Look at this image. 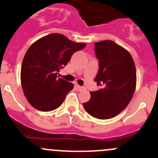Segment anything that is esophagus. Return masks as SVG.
Segmentation results:
<instances>
[{
	"label": "esophagus",
	"mask_w": 158,
	"mask_h": 158,
	"mask_svg": "<svg viewBox=\"0 0 158 158\" xmlns=\"http://www.w3.org/2000/svg\"><path fill=\"white\" fill-rule=\"evenodd\" d=\"M76 89H77L79 91H82V90H83L84 89H85L83 86H80V85H76Z\"/></svg>",
	"instance_id": "esophagus-1"
}]
</instances>
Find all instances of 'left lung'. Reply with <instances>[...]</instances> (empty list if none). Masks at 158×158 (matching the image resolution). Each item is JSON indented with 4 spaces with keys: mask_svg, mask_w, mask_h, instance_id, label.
Segmentation results:
<instances>
[{
    "mask_svg": "<svg viewBox=\"0 0 158 158\" xmlns=\"http://www.w3.org/2000/svg\"><path fill=\"white\" fill-rule=\"evenodd\" d=\"M99 63L95 81L102 86L91 92V98L83 103L92 117L109 119L128 106L136 88V69L128 51L111 40L95 43Z\"/></svg>",
    "mask_w": 158,
    "mask_h": 158,
    "instance_id": "8db88e82",
    "label": "left lung"
}]
</instances>
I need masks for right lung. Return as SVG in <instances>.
<instances>
[{"label":"right lung","mask_w":158,"mask_h":158,"mask_svg":"<svg viewBox=\"0 0 158 158\" xmlns=\"http://www.w3.org/2000/svg\"><path fill=\"white\" fill-rule=\"evenodd\" d=\"M85 44H76L60 33H51L33 43L27 49L21 66L20 80L28 102L41 111L60 107L73 85L57 77Z\"/></svg>","instance_id":"add662e5"}]
</instances>
